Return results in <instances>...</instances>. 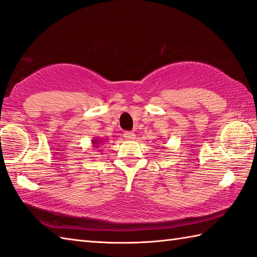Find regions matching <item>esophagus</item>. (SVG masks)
I'll return each mask as SVG.
<instances>
[{"mask_svg": "<svg viewBox=\"0 0 257 257\" xmlns=\"http://www.w3.org/2000/svg\"><path fill=\"white\" fill-rule=\"evenodd\" d=\"M123 137L127 139V141H134V139L136 138V135H135V133H132V132H125L123 134Z\"/></svg>", "mask_w": 257, "mask_h": 257, "instance_id": "1", "label": "esophagus"}]
</instances>
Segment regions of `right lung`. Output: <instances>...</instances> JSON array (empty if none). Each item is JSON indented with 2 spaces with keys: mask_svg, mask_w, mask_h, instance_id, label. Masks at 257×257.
<instances>
[{
  "mask_svg": "<svg viewBox=\"0 0 257 257\" xmlns=\"http://www.w3.org/2000/svg\"><path fill=\"white\" fill-rule=\"evenodd\" d=\"M102 142H104V141H102V139H99V138H94V139H92V145H93V147H94V148L100 147V145L102 144Z\"/></svg>",
  "mask_w": 257,
  "mask_h": 257,
  "instance_id": "1",
  "label": "right lung"
}]
</instances>
